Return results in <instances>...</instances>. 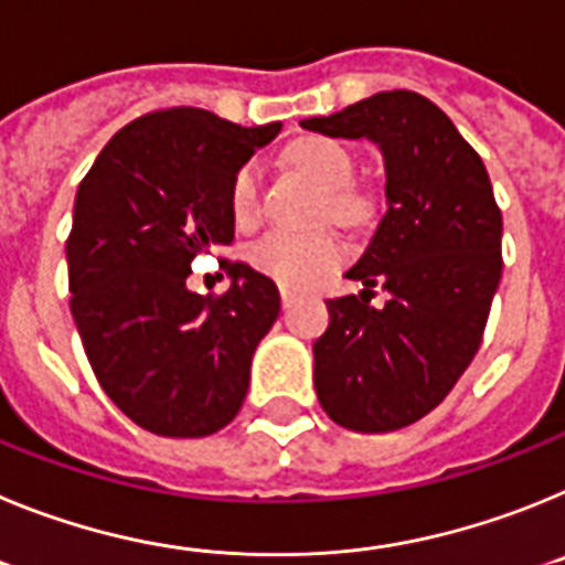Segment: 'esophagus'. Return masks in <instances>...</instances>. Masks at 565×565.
I'll list each match as a JSON object with an SVG mask.
<instances>
[{
	"label": "esophagus",
	"mask_w": 565,
	"mask_h": 565,
	"mask_svg": "<svg viewBox=\"0 0 565 565\" xmlns=\"http://www.w3.org/2000/svg\"><path fill=\"white\" fill-rule=\"evenodd\" d=\"M279 297H282V308H291L294 306V299H297V294L291 291V288H279Z\"/></svg>",
	"instance_id": "34e87169"
}]
</instances>
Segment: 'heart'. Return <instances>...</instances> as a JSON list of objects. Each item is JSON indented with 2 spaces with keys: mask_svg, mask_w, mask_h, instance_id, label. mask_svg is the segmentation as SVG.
I'll return each instance as SVG.
<instances>
[{
  "mask_svg": "<svg viewBox=\"0 0 565 565\" xmlns=\"http://www.w3.org/2000/svg\"><path fill=\"white\" fill-rule=\"evenodd\" d=\"M291 161L299 172H306L322 192L328 194L326 206L333 217H348L353 212V198L344 189L351 186L356 163L353 154L333 138L311 135L299 138L291 147ZM232 217L237 226H248L259 214V167L246 163L234 174L232 194ZM252 266L263 274L274 277L282 286H308L319 274H326L342 259V243L328 232H288V228H274L254 239L248 248Z\"/></svg>",
  "mask_w": 565,
  "mask_h": 565,
  "instance_id": "1",
  "label": "heart"
}]
</instances>
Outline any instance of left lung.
Listing matches in <instances>:
<instances>
[{
  "label": "left lung",
  "mask_w": 565,
  "mask_h": 565,
  "mask_svg": "<svg viewBox=\"0 0 565 565\" xmlns=\"http://www.w3.org/2000/svg\"><path fill=\"white\" fill-rule=\"evenodd\" d=\"M371 141L384 163V214L344 277L359 297L328 299L313 342L322 411L356 433H391L436 411L481 344L501 282V212L478 152L430 98L393 89L299 121ZM373 285L388 302L373 309Z\"/></svg>",
  "instance_id": "1"
}]
</instances>
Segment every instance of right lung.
<instances>
[{
    "instance_id": "add662e5",
    "label": "right lung",
    "mask_w": 565,
    "mask_h": 565,
    "mask_svg": "<svg viewBox=\"0 0 565 565\" xmlns=\"http://www.w3.org/2000/svg\"><path fill=\"white\" fill-rule=\"evenodd\" d=\"M279 129L161 109L118 129L78 186L70 311L104 393L154 436H212L243 407L277 286L228 259L223 297L189 291L186 277L198 254L234 239V174Z\"/></svg>"
}]
</instances>
